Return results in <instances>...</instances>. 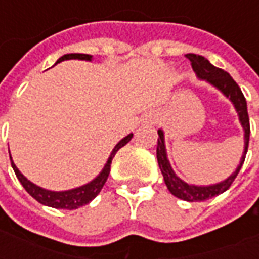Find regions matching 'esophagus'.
<instances>
[{"instance_id":"34e87169","label":"esophagus","mask_w":259,"mask_h":259,"mask_svg":"<svg viewBox=\"0 0 259 259\" xmlns=\"http://www.w3.org/2000/svg\"><path fill=\"white\" fill-rule=\"evenodd\" d=\"M150 122H151V123H154V122H155V118H154V116H151V118H150Z\"/></svg>"}]
</instances>
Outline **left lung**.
Returning a JSON list of instances; mask_svg holds the SVG:
<instances>
[{
  "instance_id": "left-lung-1",
  "label": "left lung",
  "mask_w": 259,
  "mask_h": 259,
  "mask_svg": "<svg viewBox=\"0 0 259 259\" xmlns=\"http://www.w3.org/2000/svg\"><path fill=\"white\" fill-rule=\"evenodd\" d=\"M186 58L191 62V68L194 70L197 76L200 79L206 80L208 83L215 85L218 90H221L225 96L230 98V101L234 104V108L239 113V119L241 122V126L244 129V154L241 157L240 165L236 169L232 176H229L228 179L223 180L221 183L213 186H194L186 183L182 179H179L175 172L170 168V163L166 157V150H165V143H163V132L158 130V146H157V159L159 169L163 175V180L165 185L168 187V190L178 197L180 200L185 201H205L209 200L215 195H219L228 190L232 186L234 179L237 178L241 165L244 163L245 154L248 150V141H250V118H248V112H247V101H245L244 94L240 90L239 84L233 80V77L225 72L223 69L217 68L204 57L201 55H195V54H186Z\"/></svg>"
}]
</instances>
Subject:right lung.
Here are the masks:
<instances>
[{
    "label": "right lung",
    "instance_id": "1",
    "mask_svg": "<svg viewBox=\"0 0 259 259\" xmlns=\"http://www.w3.org/2000/svg\"><path fill=\"white\" fill-rule=\"evenodd\" d=\"M65 59H84V61H90L91 55L89 54H66L64 57H61V58L57 61V64L58 62H62ZM132 137L133 135L130 133L129 136H126L124 139L119 141L118 144L115 146L113 148V151L111 152V157L108 158V162L107 165L104 166L102 169V172L98 176H97L96 179L90 182V183H87V185L81 186V187H77V189H73V190H68V191H50L46 190V189H41V187H38L34 183H31L29 180L26 179L23 175L20 174L19 169L16 168V165L12 161V158H11V165H12V168H14V172L16 175V178L19 179V182L22 183V186L25 187V190L29 193V194L37 200L40 204L42 205H47V206H53V208H59V209H69V211H72V209H77L80 206L85 205V204H89L91 200H94L97 195L100 194V191L105 185V182H107L108 176H109V172H111V163H112V159L115 157V154L118 152L119 148H122L123 146H126L130 140H132Z\"/></svg>",
    "mask_w": 259,
    "mask_h": 259
}]
</instances>
